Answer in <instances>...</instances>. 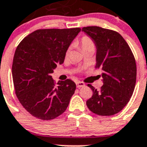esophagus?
Here are the masks:
<instances>
[{"label":"esophagus","instance_id":"1","mask_svg":"<svg viewBox=\"0 0 147 147\" xmlns=\"http://www.w3.org/2000/svg\"><path fill=\"white\" fill-rule=\"evenodd\" d=\"M76 87H77L78 88H82V87H84L85 86V83L82 82H76Z\"/></svg>","mask_w":147,"mask_h":147}]
</instances>
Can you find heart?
Here are the masks:
<instances>
[{
  "mask_svg": "<svg viewBox=\"0 0 147 147\" xmlns=\"http://www.w3.org/2000/svg\"><path fill=\"white\" fill-rule=\"evenodd\" d=\"M80 44H81V47L82 49V50H88V49H93L95 48V44L93 42V41L92 40V39L90 37H88V36H84L81 39V41H80ZM71 52V49H68L66 51V56H68Z\"/></svg>",
  "mask_w": 147,
  "mask_h": 147,
  "instance_id": "heart-1",
  "label": "heart"
}]
</instances>
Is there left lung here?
Here are the masks:
<instances>
[{
	"instance_id": "left-lung-1",
	"label": "left lung",
	"mask_w": 147,
	"mask_h": 147,
	"mask_svg": "<svg viewBox=\"0 0 147 147\" xmlns=\"http://www.w3.org/2000/svg\"><path fill=\"white\" fill-rule=\"evenodd\" d=\"M96 47V67L102 71L104 85L97 90L88 84L93 96L87 101L89 110L99 115H113L129 102L136 82V63L130 48L121 35L98 26L83 27Z\"/></svg>"
}]
</instances>
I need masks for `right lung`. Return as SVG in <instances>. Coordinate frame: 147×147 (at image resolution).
<instances>
[{
  "instance_id": "add662e5",
  "label": "right lung",
  "mask_w": 147,
  "mask_h": 147,
  "mask_svg": "<svg viewBox=\"0 0 147 147\" xmlns=\"http://www.w3.org/2000/svg\"><path fill=\"white\" fill-rule=\"evenodd\" d=\"M80 31V28L36 30L17 47L11 67L15 93L34 117L51 120L69 105L76 84L67 80L56 85L51 74L64 62L67 49Z\"/></svg>"
}]
</instances>
